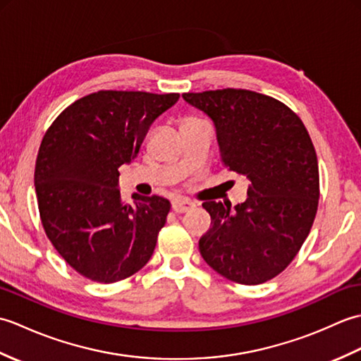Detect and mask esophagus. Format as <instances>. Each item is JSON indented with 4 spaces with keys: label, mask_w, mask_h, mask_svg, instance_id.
I'll return each mask as SVG.
<instances>
[{
    "label": "esophagus",
    "mask_w": 361,
    "mask_h": 361,
    "mask_svg": "<svg viewBox=\"0 0 361 361\" xmlns=\"http://www.w3.org/2000/svg\"><path fill=\"white\" fill-rule=\"evenodd\" d=\"M194 206H195V203L192 200H189V198H185V197H178L172 202V209L175 212H186L189 209H192Z\"/></svg>",
    "instance_id": "esophagus-1"
}]
</instances>
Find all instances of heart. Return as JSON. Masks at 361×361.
Segmentation results:
<instances>
[{
    "mask_svg": "<svg viewBox=\"0 0 361 361\" xmlns=\"http://www.w3.org/2000/svg\"><path fill=\"white\" fill-rule=\"evenodd\" d=\"M186 119H197V118H186Z\"/></svg>",
    "mask_w": 361,
    "mask_h": 361,
    "instance_id": "heart-1",
    "label": "heart"
}]
</instances>
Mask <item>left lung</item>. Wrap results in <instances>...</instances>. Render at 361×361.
I'll use <instances>...</instances> for the list:
<instances>
[{"mask_svg":"<svg viewBox=\"0 0 361 361\" xmlns=\"http://www.w3.org/2000/svg\"><path fill=\"white\" fill-rule=\"evenodd\" d=\"M216 126L220 158L250 181L234 206L204 202L211 228L200 255L224 278L256 286L286 270L307 239L319 200L318 159L307 128L278 99L250 90L185 93Z\"/></svg>","mask_w":361,"mask_h":361,"instance_id":"left-lung-1","label":"left lung"}]
</instances>
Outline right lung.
<instances>
[{
  "instance_id": "obj_1",
  "label": "right lung",
  "mask_w": 361,
  "mask_h": 361,
  "mask_svg": "<svg viewBox=\"0 0 361 361\" xmlns=\"http://www.w3.org/2000/svg\"><path fill=\"white\" fill-rule=\"evenodd\" d=\"M178 97L97 91L66 106L43 136L34 173L42 225L66 264L91 281L126 279L153 255L171 202L133 194L126 203L118 169Z\"/></svg>"
}]
</instances>
